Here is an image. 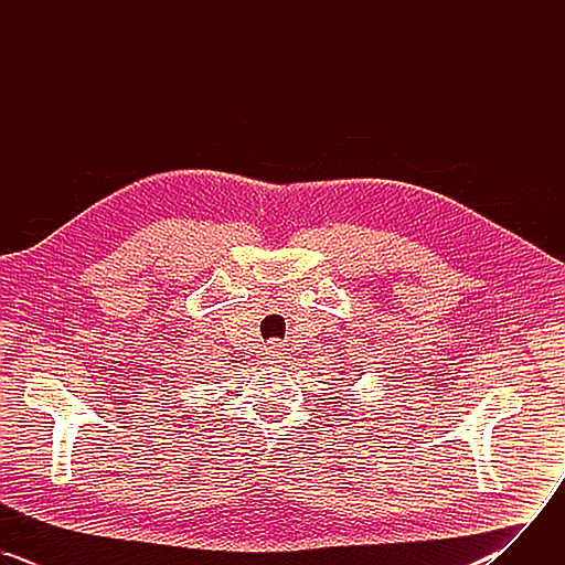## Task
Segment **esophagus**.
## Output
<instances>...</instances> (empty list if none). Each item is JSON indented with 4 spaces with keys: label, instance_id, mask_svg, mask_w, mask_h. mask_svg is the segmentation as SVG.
Returning <instances> with one entry per match:
<instances>
[{
    "label": "esophagus",
    "instance_id": "esophagus-1",
    "mask_svg": "<svg viewBox=\"0 0 565 565\" xmlns=\"http://www.w3.org/2000/svg\"><path fill=\"white\" fill-rule=\"evenodd\" d=\"M286 358H288V353H286L284 344L279 340H270L266 347V362L279 364V362H286Z\"/></svg>",
    "mask_w": 565,
    "mask_h": 565
}]
</instances>
